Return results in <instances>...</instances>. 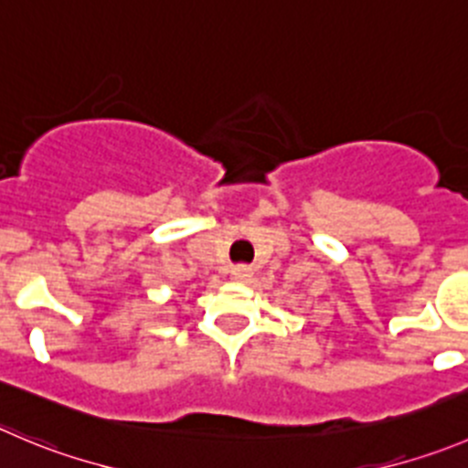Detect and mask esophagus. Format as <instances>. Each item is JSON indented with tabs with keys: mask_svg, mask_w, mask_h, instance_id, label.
Here are the masks:
<instances>
[{
	"mask_svg": "<svg viewBox=\"0 0 468 468\" xmlns=\"http://www.w3.org/2000/svg\"><path fill=\"white\" fill-rule=\"evenodd\" d=\"M252 278V269L248 264H239L231 269V280H237V282H248Z\"/></svg>",
	"mask_w": 468,
	"mask_h": 468,
	"instance_id": "esophagus-1",
	"label": "esophagus"
}]
</instances>
